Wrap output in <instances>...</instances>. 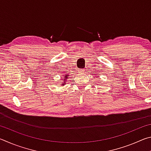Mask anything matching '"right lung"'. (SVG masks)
<instances>
[{
    "instance_id": "add662e5",
    "label": "right lung",
    "mask_w": 151,
    "mask_h": 151,
    "mask_svg": "<svg viewBox=\"0 0 151 151\" xmlns=\"http://www.w3.org/2000/svg\"><path fill=\"white\" fill-rule=\"evenodd\" d=\"M65 79H66L68 77H67V75H65ZM63 80H65V78H63ZM65 83H66V82L65 81Z\"/></svg>"
}]
</instances>
